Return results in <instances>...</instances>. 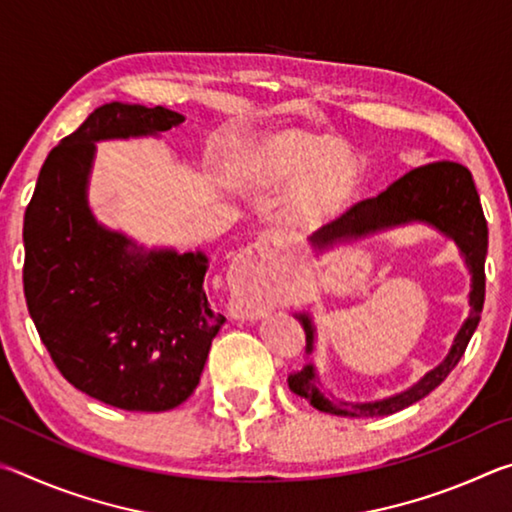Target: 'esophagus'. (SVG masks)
<instances>
[{
	"label": "esophagus",
	"mask_w": 512,
	"mask_h": 512,
	"mask_svg": "<svg viewBox=\"0 0 512 512\" xmlns=\"http://www.w3.org/2000/svg\"><path fill=\"white\" fill-rule=\"evenodd\" d=\"M271 255V244L259 239L241 250L228 271V287L232 300L246 314H259L266 302V277L264 262Z\"/></svg>",
	"instance_id": "obj_1"
}]
</instances>
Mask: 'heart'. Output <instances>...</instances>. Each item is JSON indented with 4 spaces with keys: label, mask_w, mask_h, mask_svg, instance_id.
Returning <instances> with one entry per match:
<instances>
[{
    "label": "heart",
    "mask_w": 512,
    "mask_h": 512,
    "mask_svg": "<svg viewBox=\"0 0 512 512\" xmlns=\"http://www.w3.org/2000/svg\"><path fill=\"white\" fill-rule=\"evenodd\" d=\"M250 167L268 185L291 180L287 219L302 228L339 216L361 185V160L327 135L282 131L255 149Z\"/></svg>",
    "instance_id": "heart-1"
}]
</instances>
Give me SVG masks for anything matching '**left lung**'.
I'll list each match as a JSON object with an SVG mask.
<instances>
[{"mask_svg": "<svg viewBox=\"0 0 512 512\" xmlns=\"http://www.w3.org/2000/svg\"><path fill=\"white\" fill-rule=\"evenodd\" d=\"M411 223L427 225V228L440 232V235H445L456 244L467 266V273H470V293H467L470 314L456 332L445 359L436 368L424 372L413 386L395 395L379 397V400L345 402L323 393L320 372L316 363L311 361V354L316 350L314 316L309 311H296L293 316L300 320L307 334L305 352L309 354V361L298 372H291L289 388L296 395L305 397L314 409L329 415H343V418L391 415L429 395L433 388L443 384L445 377L461 361L467 343H470L474 329L481 320L485 300L483 268L485 255H488V223H485L472 173L463 164L436 160L411 169L402 178H397L393 185H388L381 194L366 198V201L350 207L336 221L323 225L309 237V244L320 255L339 244L366 239L370 235H379V232L402 228V225Z\"/></svg>", "mask_w": 512, "mask_h": 512, "instance_id": "1", "label": "left lung"}]
</instances>
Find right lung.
<instances>
[{"label": "right lung", "instance_id": "right-lung-1", "mask_svg": "<svg viewBox=\"0 0 512 512\" xmlns=\"http://www.w3.org/2000/svg\"><path fill=\"white\" fill-rule=\"evenodd\" d=\"M185 117L103 103L42 164L24 214V296L63 377L124 411H169L201 381L225 318L207 307L203 250L146 248L97 221V142L160 137Z\"/></svg>", "mask_w": 512, "mask_h": 512}]
</instances>
